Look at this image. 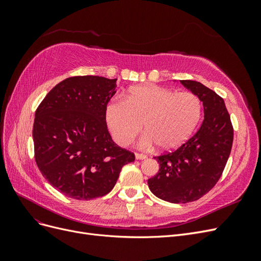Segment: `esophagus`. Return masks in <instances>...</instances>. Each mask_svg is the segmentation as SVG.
<instances>
[{"label":"esophagus","mask_w":261,"mask_h":261,"mask_svg":"<svg viewBox=\"0 0 261 261\" xmlns=\"http://www.w3.org/2000/svg\"><path fill=\"white\" fill-rule=\"evenodd\" d=\"M135 155H136V159L137 160H144V159H146V158H147V155L143 154V153H136Z\"/></svg>","instance_id":"1"}]
</instances>
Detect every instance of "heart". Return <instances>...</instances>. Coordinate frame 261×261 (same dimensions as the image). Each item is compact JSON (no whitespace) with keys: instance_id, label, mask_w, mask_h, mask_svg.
Segmentation results:
<instances>
[{"instance_id":"obj_1","label":"heart","mask_w":261,"mask_h":261,"mask_svg":"<svg viewBox=\"0 0 261 261\" xmlns=\"http://www.w3.org/2000/svg\"><path fill=\"white\" fill-rule=\"evenodd\" d=\"M202 113V102L192 91L158 85L133 87L125 99H113L106 107V122L115 143L130 145L143 129L139 145L155 144L162 150L179 147L192 135Z\"/></svg>"}]
</instances>
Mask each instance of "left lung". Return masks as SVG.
I'll return each mask as SVG.
<instances>
[{
	"mask_svg": "<svg viewBox=\"0 0 261 261\" xmlns=\"http://www.w3.org/2000/svg\"><path fill=\"white\" fill-rule=\"evenodd\" d=\"M179 82L199 96L204 118L183 145L154 156L160 169L148 179V186L158 198L173 203L195 201L215 187L230 156L234 135L230 114L219 94L198 82Z\"/></svg>",
	"mask_w": 261,
	"mask_h": 261,
	"instance_id": "8db88e82",
	"label": "left lung"
}]
</instances>
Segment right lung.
I'll use <instances>...</instances> for the list:
<instances>
[{
    "mask_svg": "<svg viewBox=\"0 0 261 261\" xmlns=\"http://www.w3.org/2000/svg\"><path fill=\"white\" fill-rule=\"evenodd\" d=\"M116 80L74 76L52 88L36 110L35 159L43 177L69 198L90 200L112 191L135 154L112 140L106 107Z\"/></svg>",
    "mask_w": 261,
    "mask_h": 261,
    "instance_id": "1",
    "label": "right lung"
}]
</instances>
